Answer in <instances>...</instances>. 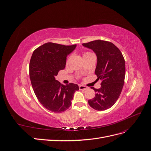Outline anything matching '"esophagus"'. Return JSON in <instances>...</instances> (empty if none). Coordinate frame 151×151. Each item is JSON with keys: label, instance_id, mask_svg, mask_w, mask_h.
I'll use <instances>...</instances> for the list:
<instances>
[{"label": "esophagus", "instance_id": "1", "mask_svg": "<svg viewBox=\"0 0 151 151\" xmlns=\"http://www.w3.org/2000/svg\"><path fill=\"white\" fill-rule=\"evenodd\" d=\"M79 88L80 90H86V89H88V87L85 86H83V85H79Z\"/></svg>", "mask_w": 151, "mask_h": 151}]
</instances>
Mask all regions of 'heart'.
Listing matches in <instances>:
<instances>
[{
  "instance_id": "b5f03b06",
  "label": "heart",
  "mask_w": 151,
  "mask_h": 151,
  "mask_svg": "<svg viewBox=\"0 0 151 151\" xmlns=\"http://www.w3.org/2000/svg\"><path fill=\"white\" fill-rule=\"evenodd\" d=\"M90 54H92V53H90V52H86V53H85L84 54L83 57H84V56H86V55H90ZM68 60H69V58H68L67 59V63H68Z\"/></svg>"
}]
</instances>
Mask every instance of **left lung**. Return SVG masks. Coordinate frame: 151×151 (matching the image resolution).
<instances>
[{
    "label": "left lung",
    "instance_id": "left-lung-1",
    "mask_svg": "<svg viewBox=\"0 0 151 151\" xmlns=\"http://www.w3.org/2000/svg\"><path fill=\"white\" fill-rule=\"evenodd\" d=\"M83 45L96 54L98 62L95 74L98 80L102 81L99 89L92 88L96 94L88 103L98 111L110 108L119 98L124 84L125 59L120 50L109 42L98 40Z\"/></svg>",
    "mask_w": 151,
    "mask_h": 151
}]
</instances>
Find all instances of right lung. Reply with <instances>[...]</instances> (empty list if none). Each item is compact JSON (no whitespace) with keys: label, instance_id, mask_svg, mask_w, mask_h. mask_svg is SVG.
<instances>
[{"label":"right lung","instance_id":"right-lung-1","mask_svg":"<svg viewBox=\"0 0 151 151\" xmlns=\"http://www.w3.org/2000/svg\"><path fill=\"white\" fill-rule=\"evenodd\" d=\"M76 45H66L46 43L36 48L29 63L32 87L40 103L48 110L62 113L70 106L77 84L64 86L55 79L58 72L64 69L66 59Z\"/></svg>","mask_w":151,"mask_h":151}]
</instances>
